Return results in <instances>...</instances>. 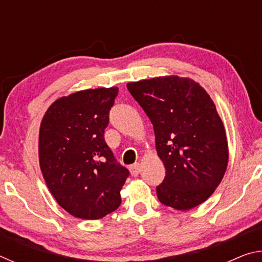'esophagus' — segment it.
Masks as SVG:
<instances>
[{"instance_id":"obj_1","label":"esophagus","mask_w":262,"mask_h":262,"mask_svg":"<svg viewBox=\"0 0 262 262\" xmlns=\"http://www.w3.org/2000/svg\"><path fill=\"white\" fill-rule=\"evenodd\" d=\"M129 170H130L132 176H134V177L139 176V173L141 172V165H140V163L133 164V165L129 167Z\"/></svg>"}]
</instances>
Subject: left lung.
I'll return each mask as SVG.
<instances>
[{
  "instance_id": "left-lung-1",
  "label": "left lung",
  "mask_w": 262,
  "mask_h": 262,
  "mask_svg": "<svg viewBox=\"0 0 262 262\" xmlns=\"http://www.w3.org/2000/svg\"><path fill=\"white\" fill-rule=\"evenodd\" d=\"M154 125L165 178L157 186L163 205L189 210L215 192L228 166L225 129L216 106L193 79L156 77L127 84Z\"/></svg>"
}]
</instances>
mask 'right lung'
<instances>
[{
  "instance_id": "1",
  "label": "right lung",
  "mask_w": 262,
  "mask_h": 262,
  "mask_svg": "<svg viewBox=\"0 0 262 262\" xmlns=\"http://www.w3.org/2000/svg\"><path fill=\"white\" fill-rule=\"evenodd\" d=\"M118 88L61 97L43 115L39 163L56 202L77 219L99 220L118 209L129 171L104 139Z\"/></svg>"
}]
</instances>
